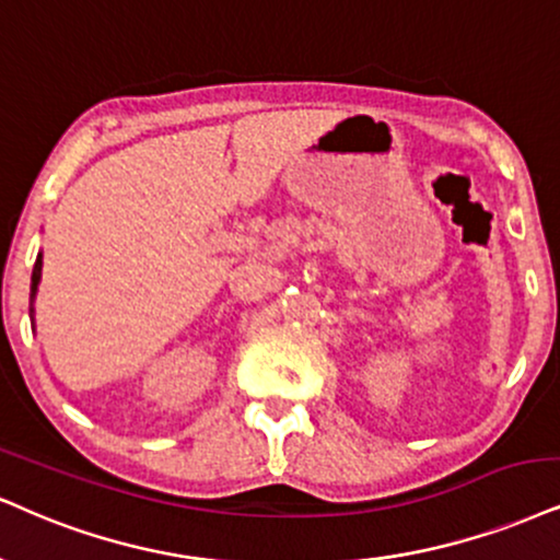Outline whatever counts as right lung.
I'll return each instance as SVG.
<instances>
[{"mask_svg":"<svg viewBox=\"0 0 560 560\" xmlns=\"http://www.w3.org/2000/svg\"><path fill=\"white\" fill-rule=\"evenodd\" d=\"M40 269H44V254H38L36 257V267H33V278H31V319H33V301H36V293H38V282H40Z\"/></svg>","mask_w":560,"mask_h":560,"instance_id":"obj_1","label":"right lung"}]
</instances>
